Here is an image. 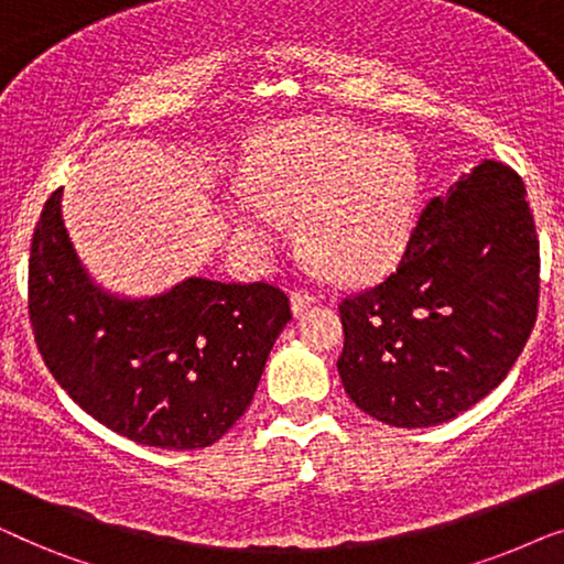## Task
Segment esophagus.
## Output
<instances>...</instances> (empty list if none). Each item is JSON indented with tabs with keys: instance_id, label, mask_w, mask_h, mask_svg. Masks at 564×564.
<instances>
[{
	"instance_id": "1",
	"label": "esophagus",
	"mask_w": 564,
	"mask_h": 564,
	"mask_svg": "<svg viewBox=\"0 0 564 564\" xmlns=\"http://www.w3.org/2000/svg\"><path fill=\"white\" fill-rule=\"evenodd\" d=\"M315 300H318V295H315V292H311V290H295L290 295V307H292V313L295 315H300L303 311H307V307H311Z\"/></svg>"
}]
</instances>
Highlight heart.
<instances>
[{"instance_id": "obj_1", "label": "heart", "mask_w": 564, "mask_h": 564, "mask_svg": "<svg viewBox=\"0 0 564 564\" xmlns=\"http://www.w3.org/2000/svg\"><path fill=\"white\" fill-rule=\"evenodd\" d=\"M249 180L257 192L230 199L236 241L269 257L303 215L313 257L341 276H365L403 251L421 174L411 145L344 120H292L253 143Z\"/></svg>"}]
</instances>
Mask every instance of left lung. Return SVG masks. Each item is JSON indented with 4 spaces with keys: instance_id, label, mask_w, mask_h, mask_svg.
I'll list each match as a JSON object with an SVG mask.
<instances>
[{
    "instance_id": "8db88e82",
    "label": "left lung",
    "mask_w": 564,
    "mask_h": 564,
    "mask_svg": "<svg viewBox=\"0 0 564 564\" xmlns=\"http://www.w3.org/2000/svg\"><path fill=\"white\" fill-rule=\"evenodd\" d=\"M539 238L527 187L485 159L429 199L400 264L338 305V375L398 429L457 419L506 380L536 323Z\"/></svg>"
}]
</instances>
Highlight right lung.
Instances as JSON below:
<instances>
[{
    "label": "right lung",
    "instance_id": "right-lung-1",
    "mask_svg": "<svg viewBox=\"0 0 564 564\" xmlns=\"http://www.w3.org/2000/svg\"><path fill=\"white\" fill-rule=\"evenodd\" d=\"M45 203L30 246L28 311L37 351L82 411L159 449H203L251 405L290 300L267 282L189 276L153 297H120L82 267Z\"/></svg>",
    "mask_w": 564,
    "mask_h": 564
}]
</instances>
